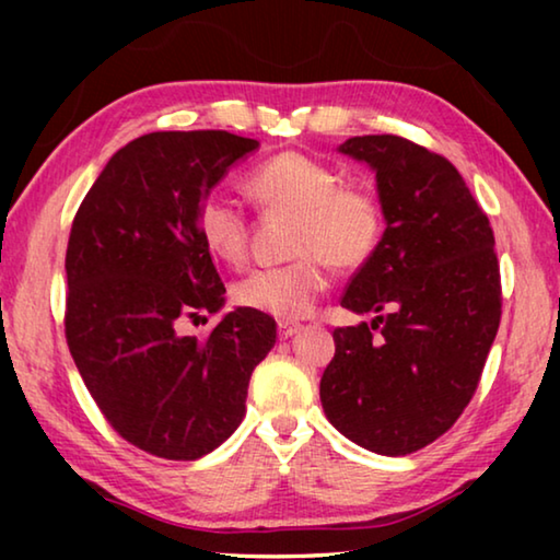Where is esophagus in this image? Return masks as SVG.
<instances>
[{"mask_svg":"<svg viewBox=\"0 0 560 560\" xmlns=\"http://www.w3.org/2000/svg\"><path fill=\"white\" fill-rule=\"evenodd\" d=\"M301 324H291V320H279V336L281 338H291L293 334H299Z\"/></svg>","mask_w":560,"mask_h":560,"instance_id":"1","label":"esophagus"}]
</instances>
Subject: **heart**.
I'll use <instances>...</instances> for the list:
<instances>
[{
  "label": "heart",
  "instance_id": "b5f03b06",
  "mask_svg": "<svg viewBox=\"0 0 560 560\" xmlns=\"http://www.w3.org/2000/svg\"><path fill=\"white\" fill-rule=\"evenodd\" d=\"M246 192L269 217H293L283 267L259 269L232 289L244 308L277 318H303L324 296L330 277L353 271L373 257L383 240V205L371 187L340 183L330 165L301 153L264 160L246 175ZM197 232L207 252L222 264L240 267L249 254L252 226L230 197L210 195L197 212Z\"/></svg>",
  "mask_w": 560,
  "mask_h": 560
}]
</instances>
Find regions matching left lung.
<instances>
[{
  "instance_id": "1",
  "label": "left lung",
  "mask_w": 560,
  "mask_h": 560,
  "mask_svg": "<svg viewBox=\"0 0 560 560\" xmlns=\"http://www.w3.org/2000/svg\"><path fill=\"white\" fill-rule=\"evenodd\" d=\"M340 153L375 170L385 232L343 293L371 324L334 330L320 377L330 424L402 457L459 420L501 320L494 232L447 158L400 136H358Z\"/></svg>"
}]
</instances>
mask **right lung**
<instances>
[{
    "mask_svg": "<svg viewBox=\"0 0 560 560\" xmlns=\"http://www.w3.org/2000/svg\"><path fill=\"white\" fill-rule=\"evenodd\" d=\"M257 148L226 130L148 132L108 160L73 217L66 343L110 428L160 459L220 447L277 343V320L252 308L230 311L207 336L183 334L224 301L197 212Z\"/></svg>",
    "mask_w": 560,
    "mask_h": 560,
    "instance_id": "right-lung-1",
    "label": "right lung"
}]
</instances>
